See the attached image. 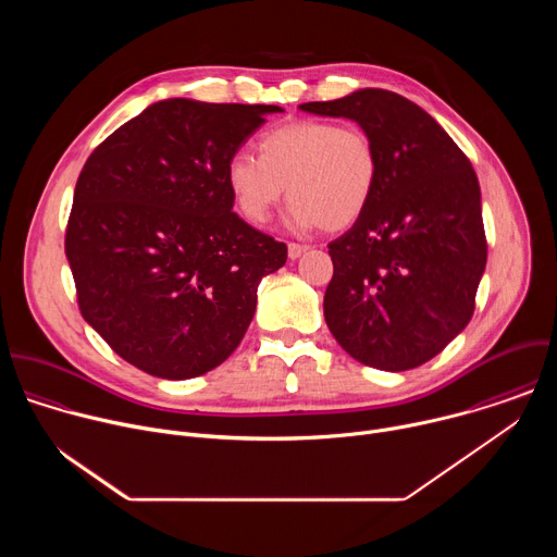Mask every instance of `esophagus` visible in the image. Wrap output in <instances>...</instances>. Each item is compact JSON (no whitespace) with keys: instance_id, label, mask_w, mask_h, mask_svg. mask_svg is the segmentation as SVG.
<instances>
[{"instance_id":"34e87169","label":"esophagus","mask_w":557,"mask_h":557,"mask_svg":"<svg viewBox=\"0 0 557 557\" xmlns=\"http://www.w3.org/2000/svg\"><path fill=\"white\" fill-rule=\"evenodd\" d=\"M308 251V245H297V243H288V258L297 260L301 253Z\"/></svg>"}]
</instances>
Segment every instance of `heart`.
I'll return each mask as SVG.
<instances>
[{"instance_id": "obj_1", "label": "heart", "mask_w": 557, "mask_h": 557, "mask_svg": "<svg viewBox=\"0 0 557 557\" xmlns=\"http://www.w3.org/2000/svg\"><path fill=\"white\" fill-rule=\"evenodd\" d=\"M258 151L231 153L224 170L237 209L256 226L269 222L288 187L295 228H348L366 213L379 185V151L359 125L290 121L267 129Z\"/></svg>"}]
</instances>
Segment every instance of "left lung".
Instances as JSON below:
<instances>
[{
    "instance_id": "1",
    "label": "left lung",
    "mask_w": 557,
    "mask_h": 557,
    "mask_svg": "<svg viewBox=\"0 0 557 557\" xmlns=\"http://www.w3.org/2000/svg\"><path fill=\"white\" fill-rule=\"evenodd\" d=\"M299 108L357 121L381 163L366 213L329 245L326 324L363 366L417 368L469 324L475 308L487 264L479 178L449 134L396 92L366 88Z\"/></svg>"
}]
</instances>
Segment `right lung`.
<instances>
[{
  "mask_svg": "<svg viewBox=\"0 0 557 557\" xmlns=\"http://www.w3.org/2000/svg\"><path fill=\"white\" fill-rule=\"evenodd\" d=\"M277 106L168 99L112 132L78 174L65 258L84 320L127 363L191 379L243 342L286 245L233 209L226 161Z\"/></svg>",
  "mask_w": 557,
  "mask_h": 557,
  "instance_id": "1",
  "label": "right lung"
}]
</instances>
